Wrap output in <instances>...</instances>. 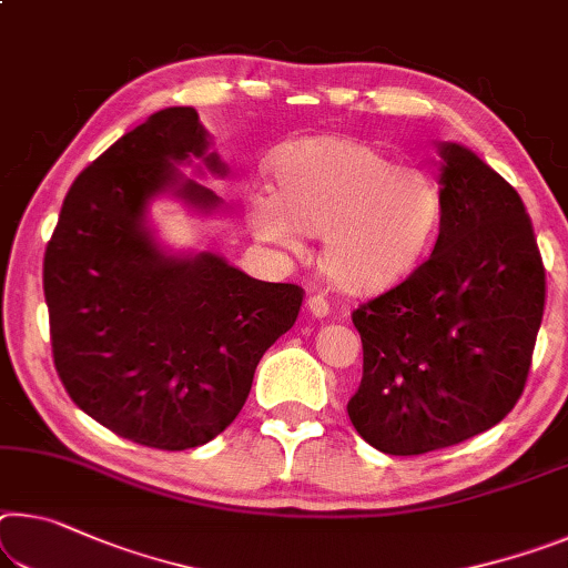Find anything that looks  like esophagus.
Listing matches in <instances>:
<instances>
[{"instance_id": "1", "label": "esophagus", "mask_w": 568, "mask_h": 568, "mask_svg": "<svg viewBox=\"0 0 568 568\" xmlns=\"http://www.w3.org/2000/svg\"><path fill=\"white\" fill-rule=\"evenodd\" d=\"M308 313L313 318H326L331 313V305L328 301L323 298V295H311L308 298Z\"/></svg>"}]
</instances>
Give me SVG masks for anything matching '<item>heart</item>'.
Returning <instances> with one entry per match:
<instances>
[{"label": "heart", "instance_id": "obj_1", "mask_svg": "<svg viewBox=\"0 0 568 568\" xmlns=\"http://www.w3.org/2000/svg\"><path fill=\"white\" fill-rule=\"evenodd\" d=\"M273 192L245 194L252 237L301 252L321 235V270L346 295H379L402 283L435 242L443 196L427 171L394 166L364 141L318 136L273 161Z\"/></svg>", "mask_w": 568, "mask_h": 568}]
</instances>
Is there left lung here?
<instances>
[{
    "label": "left lung",
    "instance_id": "obj_1",
    "mask_svg": "<svg viewBox=\"0 0 568 568\" xmlns=\"http://www.w3.org/2000/svg\"><path fill=\"white\" fill-rule=\"evenodd\" d=\"M443 217L432 255L354 311L364 376L351 425L386 455L470 439L524 394L544 318L546 273L516 189L455 141H439Z\"/></svg>",
    "mask_w": 568,
    "mask_h": 568
}]
</instances>
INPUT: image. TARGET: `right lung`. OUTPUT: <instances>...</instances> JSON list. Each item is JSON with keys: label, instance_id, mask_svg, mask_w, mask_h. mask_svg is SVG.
Masks as SVG:
<instances>
[{"label": "right lung", "instance_id": "1", "mask_svg": "<svg viewBox=\"0 0 568 568\" xmlns=\"http://www.w3.org/2000/svg\"><path fill=\"white\" fill-rule=\"evenodd\" d=\"M227 166L194 108H164L70 186L44 250V301L62 384L88 417L131 443L189 449L232 425L265 351L293 328L303 291L255 281L217 252L161 245V196L210 217L222 196L184 164Z\"/></svg>", "mask_w": 568, "mask_h": 568}]
</instances>
